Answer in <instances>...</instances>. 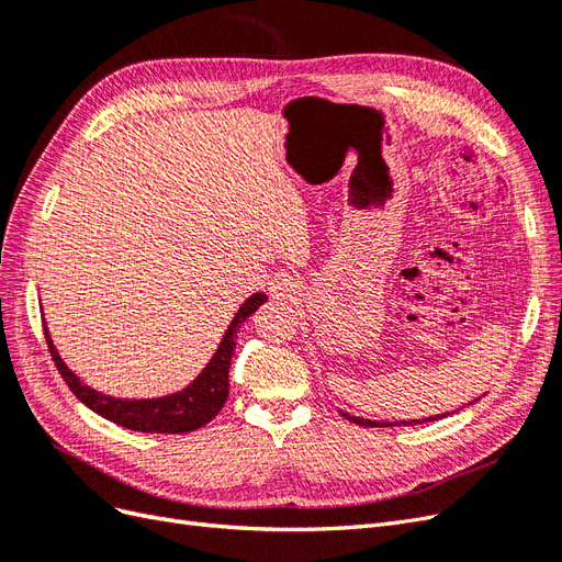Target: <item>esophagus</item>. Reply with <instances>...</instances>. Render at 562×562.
<instances>
[{"label":"esophagus","instance_id":"obj_1","mask_svg":"<svg viewBox=\"0 0 562 562\" xmlns=\"http://www.w3.org/2000/svg\"><path fill=\"white\" fill-rule=\"evenodd\" d=\"M271 297L277 300H295L300 293V281L291 274V271H277L274 279L269 283Z\"/></svg>","mask_w":562,"mask_h":562}]
</instances>
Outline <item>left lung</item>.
<instances>
[{
    "label": "left lung",
    "instance_id": "left-lung-1",
    "mask_svg": "<svg viewBox=\"0 0 562 562\" xmlns=\"http://www.w3.org/2000/svg\"><path fill=\"white\" fill-rule=\"evenodd\" d=\"M347 419H351L353 424H361V427H415V424H424V422H434V419H440L446 415H434V417H427V419H411V422H375V419H363V417H351L347 413H342Z\"/></svg>",
    "mask_w": 562,
    "mask_h": 562
}]
</instances>
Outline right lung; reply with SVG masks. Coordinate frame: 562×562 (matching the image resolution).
Masks as SVG:
<instances>
[{"label": "right lung", "instance_id": "add662e5", "mask_svg": "<svg viewBox=\"0 0 562 562\" xmlns=\"http://www.w3.org/2000/svg\"><path fill=\"white\" fill-rule=\"evenodd\" d=\"M267 302L265 293L250 295L241 310L236 312L232 326L227 328L223 342H220L217 351L213 353L211 363L203 368L201 375L178 394L161 396V398H143V401H124V398H112L98 394L95 389L81 384V380L75 372L67 370L63 359L58 356L54 342H50L48 330L44 326L48 353L54 359L60 378L65 384L70 386L72 394L91 407L93 413L105 417L119 427L131 429V431H143V434H187L201 429L203 424H209L220 411L229 396V366H232V353L236 347V330H239L241 323Z\"/></svg>", "mask_w": 562, "mask_h": 562}]
</instances>
